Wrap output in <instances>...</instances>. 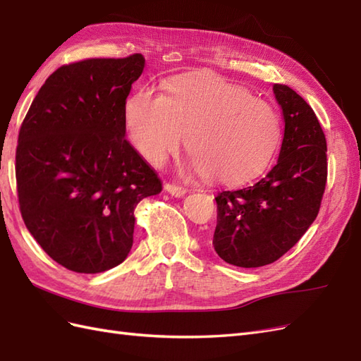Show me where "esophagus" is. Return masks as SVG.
I'll return each instance as SVG.
<instances>
[{
    "label": "esophagus",
    "mask_w": 361,
    "mask_h": 361,
    "mask_svg": "<svg viewBox=\"0 0 361 361\" xmlns=\"http://www.w3.org/2000/svg\"><path fill=\"white\" fill-rule=\"evenodd\" d=\"M165 191L170 192L171 196H174V197H183L185 194H187L190 190L188 188H183V187H179V185L165 183Z\"/></svg>",
    "instance_id": "1"
}]
</instances>
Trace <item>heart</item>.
<instances>
[{
    "label": "heart",
    "mask_w": 361,
    "mask_h": 361,
    "mask_svg": "<svg viewBox=\"0 0 361 361\" xmlns=\"http://www.w3.org/2000/svg\"><path fill=\"white\" fill-rule=\"evenodd\" d=\"M124 120L135 149L153 165L187 149L207 179L245 183L266 170L278 147L275 111L233 83L212 74L170 82L167 95L141 87L129 97Z\"/></svg>",
    "instance_id": "1"
}]
</instances>
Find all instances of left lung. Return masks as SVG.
Masks as SVG:
<instances>
[{
  "instance_id": "1",
  "label": "left lung",
  "mask_w": 361,
  "mask_h": 361,
  "mask_svg": "<svg viewBox=\"0 0 361 361\" xmlns=\"http://www.w3.org/2000/svg\"><path fill=\"white\" fill-rule=\"evenodd\" d=\"M284 115L278 162L255 185L217 194L212 246L237 267L271 264L293 247L317 217L328 162L326 140L310 104L287 85H274Z\"/></svg>"
}]
</instances>
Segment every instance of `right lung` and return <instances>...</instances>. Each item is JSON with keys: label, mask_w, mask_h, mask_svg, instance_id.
I'll return each mask as SVG.
<instances>
[{"label": "right lung", "mask_w": 361, "mask_h": 361, "mask_svg": "<svg viewBox=\"0 0 361 361\" xmlns=\"http://www.w3.org/2000/svg\"><path fill=\"white\" fill-rule=\"evenodd\" d=\"M144 63L132 54L57 68L19 129L23 220L48 257L77 274L121 264L133 245L136 204L162 190L124 138L126 99Z\"/></svg>", "instance_id": "add662e5"}]
</instances>
